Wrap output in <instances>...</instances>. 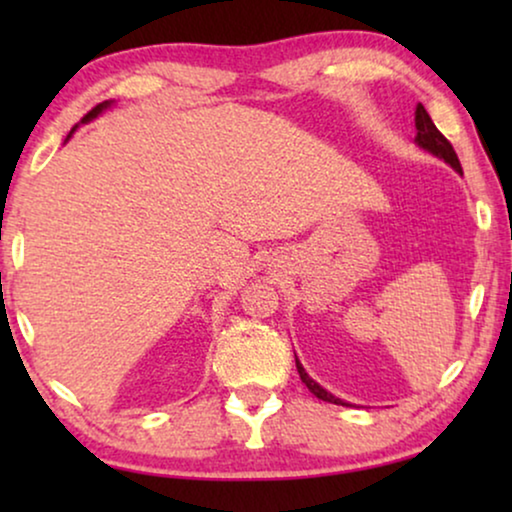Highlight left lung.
<instances>
[{
	"label": "left lung",
	"mask_w": 512,
	"mask_h": 512,
	"mask_svg": "<svg viewBox=\"0 0 512 512\" xmlns=\"http://www.w3.org/2000/svg\"><path fill=\"white\" fill-rule=\"evenodd\" d=\"M415 128H417V137H415V142H417L419 146H422L424 151H429V153H433V156L443 158L447 165H452L454 170H457V172L461 174V163H459L457 153H454V149H452V144L447 142L443 132H440V130L436 128V125H433L431 116H429V111H426V109L422 107V104H417V111H415ZM296 368H298V373H300V380L305 382V387L310 389L314 396L321 398V401H326V403L347 405L345 401H340V398H335L333 394H328V391H326L324 387H319V384L314 382L312 377L305 373V368L300 366V361H298V359H296Z\"/></svg>",
	"instance_id": "1"
}]
</instances>
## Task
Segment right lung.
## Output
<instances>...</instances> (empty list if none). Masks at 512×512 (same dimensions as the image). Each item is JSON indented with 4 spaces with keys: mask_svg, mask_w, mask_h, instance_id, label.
I'll return each instance as SVG.
<instances>
[{
    "mask_svg": "<svg viewBox=\"0 0 512 512\" xmlns=\"http://www.w3.org/2000/svg\"><path fill=\"white\" fill-rule=\"evenodd\" d=\"M107 107H111V102H109V100H107V102H100V104H97V107H93V109H90V111H88V114L81 118V123H88V121H93V118H97V116H100V114H102V111H104V109H107ZM74 130H76V125H74V128H72V132H74ZM72 132H69V135H67V139H69V137H72Z\"/></svg>",
    "mask_w": 512,
    "mask_h": 512,
    "instance_id": "right-lung-1",
    "label": "right lung"
}]
</instances>
